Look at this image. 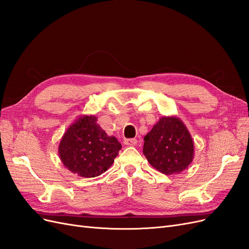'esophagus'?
Listing matches in <instances>:
<instances>
[{"mask_svg":"<svg viewBox=\"0 0 249 249\" xmlns=\"http://www.w3.org/2000/svg\"><path fill=\"white\" fill-rule=\"evenodd\" d=\"M124 143L125 145H129V146H134L137 144V140L134 139V138H131V139H124Z\"/></svg>","mask_w":249,"mask_h":249,"instance_id":"esophagus-1","label":"esophagus"}]
</instances>
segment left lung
I'll use <instances>...</instances> for the list:
<instances>
[{
  "mask_svg": "<svg viewBox=\"0 0 249 249\" xmlns=\"http://www.w3.org/2000/svg\"><path fill=\"white\" fill-rule=\"evenodd\" d=\"M143 155L158 171L178 175L191 164L194 142L178 117L163 116L144 137Z\"/></svg>",
  "mask_w": 249,
  "mask_h": 249,
  "instance_id": "1",
  "label": "left lung"
}]
</instances>
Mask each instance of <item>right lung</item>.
<instances>
[{
    "instance_id": "1",
    "label": "right lung",
    "mask_w": 249,
    "mask_h": 249,
    "mask_svg": "<svg viewBox=\"0 0 249 249\" xmlns=\"http://www.w3.org/2000/svg\"><path fill=\"white\" fill-rule=\"evenodd\" d=\"M94 115H81L63 134L58 154L64 166L82 178L99 177L114 162L122 144L108 136Z\"/></svg>"
}]
</instances>
